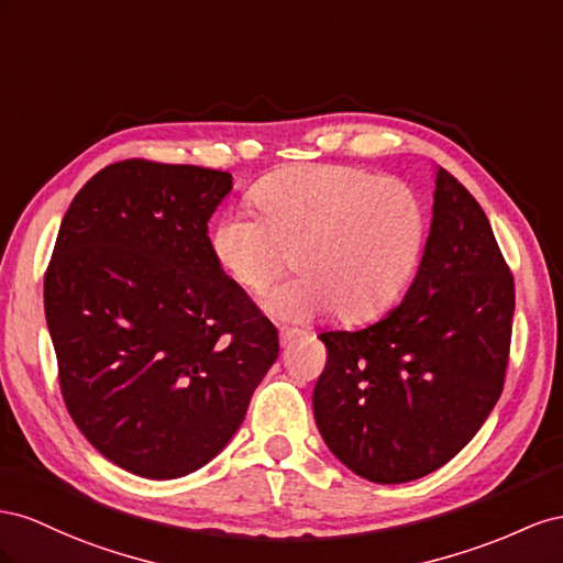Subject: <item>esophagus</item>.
<instances>
[{
    "instance_id": "obj_1",
    "label": "esophagus",
    "mask_w": 563,
    "mask_h": 563,
    "mask_svg": "<svg viewBox=\"0 0 563 563\" xmlns=\"http://www.w3.org/2000/svg\"><path fill=\"white\" fill-rule=\"evenodd\" d=\"M295 332H290V330H280V346L285 349V346H290L292 342H295Z\"/></svg>"
}]
</instances>
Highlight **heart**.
Segmentation results:
<instances>
[{
  "mask_svg": "<svg viewBox=\"0 0 563 563\" xmlns=\"http://www.w3.org/2000/svg\"><path fill=\"white\" fill-rule=\"evenodd\" d=\"M260 217L223 214L212 231L214 260L227 276L262 295L295 266L301 278L271 295L283 320L334 311L363 323L389 309L420 264L427 240L422 198L398 179L351 165H299L252 188Z\"/></svg>",
  "mask_w": 563,
  "mask_h": 563,
  "instance_id": "obj_1",
  "label": "heart"
}]
</instances>
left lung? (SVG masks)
<instances>
[{
    "label": "left lung",
    "instance_id": "obj_1",
    "mask_svg": "<svg viewBox=\"0 0 563 563\" xmlns=\"http://www.w3.org/2000/svg\"><path fill=\"white\" fill-rule=\"evenodd\" d=\"M431 227L404 301L356 332H323L313 389L320 437L375 484L451 462L503 394L514 278L472 192L437 169Z\"/></svg>",
    "mask_w": 563,
    "mask_h": 563
}]
</instances>
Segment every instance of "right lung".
Wrapping results in <instances>:
<instances>
[{"instance_id": "add662e5", "label": "right lung", "mask_w": 563, "mask_h": 563, "mask_svg": "<svg viewBox=\"0 0 563 563\" xmlns=\"http://www.w3.org/2000/svg\"><path fill=\"white\" fill-rule=\"evenodd\" d=\"M229 172L124 159L77 192L44 276L60 394L106 460L143 478L205 467L243 424L278 332L214 260Z\"/></svg>"}]
</instances>
